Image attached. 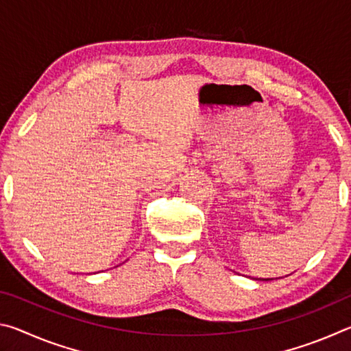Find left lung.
<instances>
[{
	"label": "left lung",
	"instance_id": "obj_1",
	"mask_svg": "<svg viewBox=\"0 0 351 351\" xmlns=\"http://www.w3.org/2000/svg\"><path fill=\"white\" fill-rule=\"evenodd\" d=\"M263 280H272V278H263Z\"/></svg>",
	"mask_w": 351,
	"mask_h": 351
}]
</instances>
